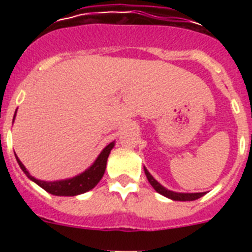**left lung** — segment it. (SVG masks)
I'll return each instance as SVG.
<instances>
[{
  "label": "left lung",
  "mask_w": 252,
  "mask_h": 252,
  "mask_svg": "<svg viewBox=\"0 0 252 252\" xmlns=\"http://www.w3.org/2000/svg\"><path fill=\"white\" fill-rule=\"evenodd\" d=\"M144 170H145L146 178H148L149 183L151 184V187H153L158 193H160V194L164 195V197L169 198V199H173V201H183V202L195 201V199L203 197V195L206 194V193H177V192H173V190H169V189H166L165 187H162L159 182H157V180L154 179V177L149 173L148 169H146L145 166H144Z\"/></svg>",
  "instance_id": "left-lung-1"
}]
</instances>
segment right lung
I'll use <instances>...</instances> for the list:
<instances>
[{"label": "right lung", "instance_id": "1", "mask_svg": "<svg viewBox=\"0 0 252 252\" xmlns=\"http://www.w3.org/2000/svg\"><path fill=\"white\" fill-rule=\"evenodd\" d=\"M16 115V112H15ZM15 119V117H13ZM115 146V141L108 144L103 150L101 151V154L98 155V158L95 159V161L93 162L90 168L87 169L86 171H83L82 174L77 175V177L69 178V179L64 180H57V182H45V180H39L35 179L34 177H31L30 173L26 170V168L24 166L21 161H20L19 158L16 157L17 162H19L20 168L22 169V171L28 175L29 179H31L32 182L37 184L39 187L46 190L50 194L54 195H65V197H73V195L82 194V193H86L91 189L94 188L97 184H98L99 180L102 179L104 174V170H106L107 165V159H108V155H110L111 150Z\"/></svg>", "mask_w": 252, "mask_h": 252}]
</instances>
